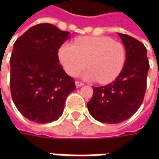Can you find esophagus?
Instances as JSON below:
<instances>
[{
  "label": "esophagus",
  "mask_w": 159,
  "mask_h": 159,
  "mask_svg": "<svg viewBox=\"0 0 159 159\" xmlns=\"http://www.w3.org/2000/svg\"><path fill=\"white\" fill-rule=\"evenodd\" d=\"M75 85H76V87L79 88V87H81V86H83V85H84V83L81 82V81H79V80H76V81H75Z\"/></svg>",
  "instance_id": "34e87169"
}]
</instances>
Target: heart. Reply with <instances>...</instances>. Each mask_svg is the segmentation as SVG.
<instances>
[{
  "label": "heart",
  "instance_id": "b5f03b06",
  "mask_svg": "<svg viewBox=\"0 0 159 159\" xmlns=\"http://www.w3.org/2000/svg\"><path fill=\"white\" fill-rule=\"evenodd\" d=\"M58 57L70 76H76L87 62L89 69L83 77L105 84L112 82L121 73L126 61V49L123 43L110 37L88 36L76 39L73 45H62Z\"/></svg>",
  "mask_w": 159,
  "mask_h": 159
}]
</instances>
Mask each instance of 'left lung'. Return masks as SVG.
Instances as JSON below:
<instances>
[{
  "mask_svg": "<svg viewBox=\"0 0 159 159\" xmlns=\"http://www.w3.org/2000/svg\"><path fill=\"white\" fill-rule=\"evenodd\" d=\"M119 35L126 49L125 66L112 83L93 87V96L88 102L92 117L107 124L123 122L137 111L143 101L150 68L143 44L127 34Z\"/></svg>",
  "mask_w": 159,
  "mask_h": 159,
  "instance_id": "obj_1",
  "label": "left lung"
}]
</instances>
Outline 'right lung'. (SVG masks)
I'll list each match as a JSON object with an SVG mask.
<instances>
[{"instance_id": "1", "label": "right lung", "mask_w": 159, "mask_h": 159, "mask_svg": "<svg viewBox=\"0 0 159 159\" xmlns=\"http://www.w3.org/2000/svg\"><path fill=\"white\" fill-rule=\"evenodd\" d=\"M70 37L51 24L36 25L16 40L10 57V92L16 107L39 124L58 119L76 89L59 64L58 49Z\"/></svg>"}]
</instances>
